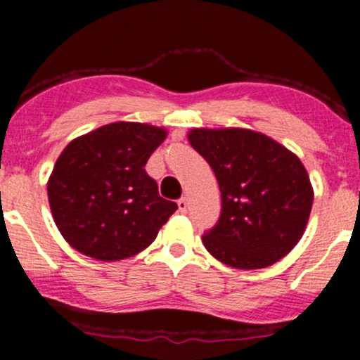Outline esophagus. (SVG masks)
<instances>
[{
	"mask_svg": "<svg viewBox=\"0 0 360 360\" xmlns=\"http://www.w3.org/2000/svg\"><path fill=\"white\" fill-rule=\"evenodd\" d=\"M177 209H179V212H186L188 210V202L186 198H181V200H177Z\"/></svg>",
	"mask_w": 360,
	"mask_h": 360,
	"instance_id": "1",
	"label": "esophagus"
}]
</instances>
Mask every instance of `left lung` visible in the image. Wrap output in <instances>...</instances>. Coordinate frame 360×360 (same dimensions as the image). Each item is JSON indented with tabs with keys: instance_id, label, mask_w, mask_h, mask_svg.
<instances>
[{
	"instance_id": "8db88e82",
	"label": "left lung",
	"mask_w": 360,
	"mask_h": 360,
	"mask_svg": "<svg viewBox=\"0 0 360 360\" xmlns=\"http://www.w3.org/2000/svg\"><path fill=\"white\" fill-rule=\"evenodd\" d=\"M191 146L212 167L221 216L202 237L221 263L238 270L271 266L303 237L314 188L301 160L249 129H193Z\"/></svg>"
}]
</instances>
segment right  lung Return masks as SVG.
Here are the masks:
<instances>
[{
    "label": "right lung",
    "instance_id": "add662e5",
    "mask_svg": "<svg viewBox=\"0 0 360 360\" xmlns=\"http://www.w3.org/2000/svg\"><path fill=\"white\" fill-rule=\"evenodd\" d=\"M165 137L162 127L115 122L64 148L46 190L53 221L72 249L110 263L153 244L177 209L144 170Z\"/></svg>",
    "mask_w": 360,
    "mask_h": 360
}]
</instances>
